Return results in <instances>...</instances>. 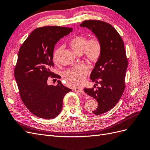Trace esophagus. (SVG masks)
I'll use <instances>...</instances> for the list:
<instances>
[{
  "label": "esophagus",
  "instance_id": "1",
  "mask_svg": "<svg viewBox=\"0 0 150 150\" xmlns=\"http://www.w3.org/2000/svg\"><path fill=\"white\" fill-rule=\"evenodd\" d=\"M73 90L74 91H76V92H79V93H82V94L84 93L83 88L79 87H79H74V89H73Z\"/></svg>",
  "mask_w": 150,
  "mask_h": 150
}]
</instances>
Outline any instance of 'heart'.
I'll return each mask as SVG.
<instances>
[{
    "label": "heart",
    "mask_w": 150,
    "mask_h": 150,
    "mask_svg": "<svg viewBox=\"0 0 150 150\" xmlns=\"http://www.w3.org/2000/svg\"><path fill=\"white\" fill-rule=\"evenodd\" d=\"M71 49L76 54H80L84 52L85 57L91 62L97 61L100 57L102 52L101 40L97 37H92L88 40L86 36L76 35L69 41ZM63 49V46L57 47L53 54V60L57 62L58 56ZM89 67L86 64L76 65L64 72V76L71 82L82 83L89 72Z\"/></svg>",
    "instance_id": "obj_1"
}]
</instances>
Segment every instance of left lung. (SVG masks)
<instances>
[{"mask_svg": "<svg viewBox=\"0 0 150 150\" xmlns=\"http://www.w3.org/2000/svg\"><path fill=\"white\" fill-rule=\"evenodd\" d=\"M81 27L91 30L101 40L102 52L90 78L94 88L84 89L89 96L96 99L98 106L93 111L99 115L108 112L119 101L125 88V76L128 59L121 35L113 27L101 21H84ZM97 83L100 86L96 90Z\"/></svg>", "mask_w": 150, "mask_h": 150, "instance_id": "1", "label": "left lung"}]
</instances>
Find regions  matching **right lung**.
Returning a JSON list of instances; mask_svg holds the SVG:
<instances>
[{"label":"right lung","mask_w":150,"mask_h":150,"mask_svg":"<svg viewBox=\"0 0 150 150\" xmlns=\"http://www.w3.org/2000/svg\"><path fill=\"white\" fill-rule=\"evenodd\" d=\"M72 30V28L60 26L35 29L18 53L14 76L21 98L27 108L40 118L51 120L59 115L63 98L71 91L60 80L53 86L47 84V79L50 76L59 77L51 71L54 46Z\"/></svg>","instance_id":"add662e5"}]
</instances>
